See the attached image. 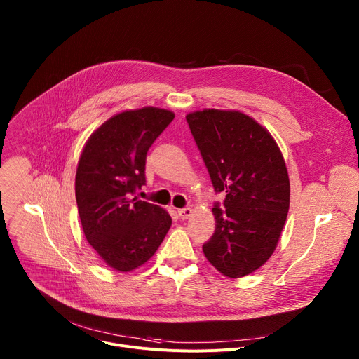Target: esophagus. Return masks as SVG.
I'll return each instance as SVG.
<instances>
[{
  "instance_id": "34e87169",
  "label": "esophagus",
  "mask_w": 359,
  "mask_h": 359,
  "mask_svg": "<svg viewBox=\"0 0 359 359\" xmlns=\"http://www.w3.org/2000/svg\"><path fill=\"white\" fill-rule=\"evenodd\" d=\"M177 213H179V217H180L182 220H186V219H189V217L191 216L193 210H191V208H184V209H179Z\"/></svg>"
}]
</instances>
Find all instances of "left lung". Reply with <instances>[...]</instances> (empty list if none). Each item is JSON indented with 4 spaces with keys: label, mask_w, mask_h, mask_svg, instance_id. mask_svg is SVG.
Segmentation results:
<instances>
[{
    "label": "left lung",
    "mask_w": 359,
    "mask_h": 359,
    "mask_svg": "<svg viewBox=\"0 0 359 359\" xmlns=\"http://www.w3.org/2000/svg\"><path fill=\"white\" fill-rule=\"evenodd\" d=\"M213 187L215 234L203 244L209 263L229 278L260 269L277 248L290 209V179L271 133L240 111L203 109L186 115Z\"/></svg>",
    "instance_id": "1"
}]
</instances>
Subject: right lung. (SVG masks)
<instances>
[{
	"instance_id": "right-lung-1",
	"label": "right lung",
	"mask_w": 359,
	"mask_h": 359,
	"mask_svg": "<svg viewBox=\"0 0 359 359\" xmlns=\"http://www.w3.org/2000/svg\"><path fill=\"white\" fill-rule=\"evenodd\" d=\"M168 109L119 112L88 137L76 168L75 196L83 234L115 271L129 273L156 252L170 215L135 194L144 183L146 153L173 121Z\"/></svg>"
}]
</instances>
